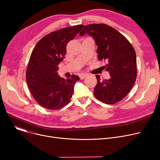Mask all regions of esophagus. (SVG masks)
Here are the masks:
<instances>
[{
  "instance_id": "34e87169",
  "label": "esophagus",
  "mask_w": 160,
  "mask_h": 160,
  "mask_svg": "<svg viewBox=\"0 0 160 160\" xmlns=\"http://www.w3.org/2000/svg\"><path fill=\"white\" fill-rule=\"evenodd\" d=\"M87 76H88V74H86V73H82V74H80V78L81 80H83V79H84L87 77Z\"/></svg>"
}]
</instances>
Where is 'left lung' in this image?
I'll list each match as a JSON object with an SVG mask.
<instances>
[{
  "label": "left lung",
  "mask_w": 160,
  "mask_h": 160,
  "mask_svg": "<svg viewBox=\"0 0 160 160\" xmlns=\"http://www.w3.org/2000/svg\"><path fill=\"white\" fill-rule=\"evenodd\" d=\"M88 33L95 41L98 59L106 60L104 69L111 78L100 80L96 76L97 83L94 95L100 102L113 104L121 101L132 88L137 77L135 50L123 35L106 24H91L83 26L81 36Z\"/></svg>",
  "instance_id": "1"
}]
</instances>
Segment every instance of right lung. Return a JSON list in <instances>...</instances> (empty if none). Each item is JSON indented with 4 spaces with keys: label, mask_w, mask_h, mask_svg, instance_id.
Here are the masks:
<instances>
[{
    "label": "right lung",
    "mask_w": 160,
    "mask_h": 160,
    "mask_svg": "<svg viewBox=\"0 0 160 160\" xmlns=\"http://www.w3.org/2000/svg\"><path fill=\"white\" fill-rule=\"evenodd\" d=\"M83 27L76 25L50 33L32 50L26 72L27 82L36 101L48 110H59L70 102L79 77L72 75L65 79L58 75L57 71L66 54L67 43Z\"/></svg>",
    "instance_id": "add662e5"
}]
</instances>
